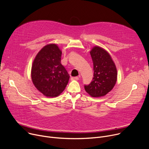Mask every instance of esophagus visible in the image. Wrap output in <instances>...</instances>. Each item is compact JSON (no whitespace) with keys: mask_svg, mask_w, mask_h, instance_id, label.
Masks as SVG:
<instances>
[{"mask_svg":"<svg viewBox=\"0 0 149 149\" xmlns=\"http://www.w3.org/2000/svg\"><path fill=\"white\" fill-rule=\"evenodd\" d=\"M71 80H78L79 79V77H71Z\"/></svg>","mask_w":149,"mask_h":149,"instance_id":"34e87169","label":"esophagus"}]
</instances>
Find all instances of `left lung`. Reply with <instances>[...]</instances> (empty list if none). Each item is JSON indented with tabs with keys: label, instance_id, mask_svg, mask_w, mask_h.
I'll list each match as a JSON object with an SVG mask.
<instances>
[{
	"label": "left lung",
	"instance_id": "1",
	"mask_svg": "<svg viewBox=\"0 0 149 149\" xmlns=\"http://www.w3.org/2000/svg\"><path fill=\"white\" fill-rule=\"evenodd\" d=\"M93 62L94 77L84 88L91 97H102L109 93L117 81L116 65L109 54L104 49L95 47L90 51Z\"/></svg>",
	"mask_w": 149,
	"mask_h": 149
}]
</instances>
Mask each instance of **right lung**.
<instances>
[{
  "label": "right lung",
  "instance_id": "right-lung-1",
  "mask_svg": "<svg viewBox=\"0 0 149 149\" xmlns=\"http://www.w3.org/2000/svg\"><path fill=\"white\" fill-rule=\"evenodd\" d=\"M62 52L56 44L47 45L36 56L31 77L35 87L44 95L54 97L65 90L70 75L61 63Z\"/></svg>",
  "mask_w": 149,
  "mask_h": 149
}]
</instances>
